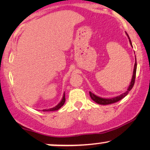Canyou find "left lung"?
Listing matches in <instances>:
<instances>
[{
  "instance_id": "1",
  "label": "left lung",
  "mask_w": 150,
  "mask_h": 150,
  "mask_svg": "<svg viewBox=\"0 0 150 150\" xmlns=\"http://www.w3.org/2000/svg\"><path fill=\"white\" fill-rule=\"evenodd\" d=\"M127 36H128V39H129V42H130V44L131 46L132 47L131 41H130V37H129L128 34L126 33ZM136 70H137V62H136V57H135V65H134V70H133V75H132V80L131 82H130V85H129L128 89L127 91L124 93H123L122 94H120L119 96H117V97H113V98H102L100 97H98V96L95 95L94 93L89 92V95H90L91 99H92L93 101H95L97 104H101V105H107V104H113V103H116L117 101H120V99H122L123 98H124L127 94H128L129 92L131 90V89L133 87L134 84H135V75H136Z\"/></svg>"
}]
</instances>
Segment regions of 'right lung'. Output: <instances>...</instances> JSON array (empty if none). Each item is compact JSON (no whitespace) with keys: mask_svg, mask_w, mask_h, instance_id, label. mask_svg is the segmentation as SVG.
Returning <instances> with one entry per match:
<instances>
[{"mask_svg":"<svg viewBox=\"0 0 150 150\" xmlns=\"http://www.w3.org/2000/svg\"><path fill=\"white\" fill-rule=\"evenodd\" d=\"M65 92L64 94H63V98H62L61 101H60L59 103H58V104L57 106H56L55 107L53 108H49V109H45L44 110V111H57V110L59 109L60 108H61L62 106H63V104H65Z\"/></svg>","mask_w":150,"mask_h":150,"instance_id":"obj_1","label":"right lung"}]
</instances>
